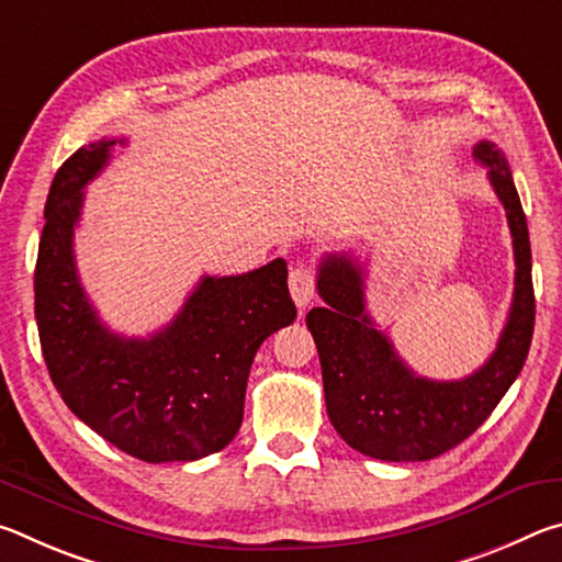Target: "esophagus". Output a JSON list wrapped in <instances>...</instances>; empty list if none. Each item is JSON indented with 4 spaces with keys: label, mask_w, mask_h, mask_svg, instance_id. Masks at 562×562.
Masks as SVG:
<instances>
[{
    "label": "esophagus",
    "mask_w": 562,
    "mask_h": 562,
    "mask_svg": "<svg viewBox=\"0 0 562 562\" xmlns=\"http://www.w3.org/2000/svg\"><path fill=\"white\" fill-rule=\"evenodd\" d=\"M290 292H292L294 304H297L300 310H304L312 300H315L317 280H315V272H312L307 265H294L290 270Z\"/></svg>",
    "instance_id": "1"
}]
</instances>
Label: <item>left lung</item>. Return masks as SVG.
Segmentation results:
<instances>
[{"instance_id": "8db88e82", "label": "left lung", "mask_w": 562, "mask_h": 562, "mask_svg": "<svg viewBox=\"0 0 562 562\" xmlns=\"http://www.w3.org/2000/svg\"><path fill=\"white\" fill-rule=\"evenodd\" d=\"M506 207L516 255V290L508 322L491 359L459 382H434L408 369L369 317L364 268L347 255L319 262L317 292L325 307L307 312L325 382L329 422L351 449L382 461H429L453 449L486 422L526 364L536 294L530 240L510 168L491 140L473 148Z\"/></svg>"}]
</instances>
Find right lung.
<instances>
[{"label": "right lung", "instance_id": "obj_1", "mask_svg": "<svg viewBox=\"0 0 562 562\" xmlns=\"http://www.w3.org/2000/svg\"><path fill=\"white\" fill-rule=\"evenodd\" d=\"M123 140L101 138L56 170L34 270L42 355L64 404L123 453L148 463L198 461L225 449L243 424L252 359L297 317L288 262L205 278L173 322L148 339L101 325L74 262L83 188Z\"/></svg>", "mask_w": 562, "mask_h": 562}]
</instances>
